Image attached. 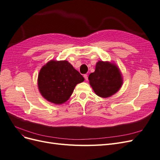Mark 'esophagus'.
I'll list each match as a JSON object with an SVG mask.
<instances>
[{
	"mask_svg": "<svg viewBox=\"0 0 160 160\" xmlns=\"http://www.w3.org/2000/svg\"><path fill=\"white\" fill-rule=\"evenodd\" d=\"M84 78L85 80H88V74H85L84 75Z\"/></svg>",
	"mask_w": 160,
	"mask_h": 160,
	"instance_id": "1",
	"label": "esophagus"
}]
</instances>
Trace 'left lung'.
Listing matches in <instances>:
<instances>
[{
  "label": "left lung",
  "mask_w": 160,
  "mask_h": 160,
  "mask_svg": "<svg viewBox=\"0 0 160 160\" xmlns=\"http://www.w3.org/2000/svg\"><path fill=\"white\" fill-rule=\"evenodd\" d=\"M89 80L95 93L101 98H108L113 95L122 85L119 69L108 62H97L95 71L89 75Z\"/></svg>",
  "instance_id": "left-lung-1"
}]
</instances>
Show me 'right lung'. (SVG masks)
Listing matches in <instances>:
<instances>
[{
	"instance_id": "add662e5",
	"label": "right lung",
	"mask_w": 160,
	"mask_h": 160,
	"mask_svg": "<svg viewBox=\"0 0 160 160\" xmlns=\"http://www.w3.org/2000/svg\"><path fill=\"white\" fill-rule=\"evenodd\" d=\"M83 77L67 61H51L42 67L38 77V86L47 101L61 104L69 99L77 84Z\"/></svg>"
}]
</instances>
